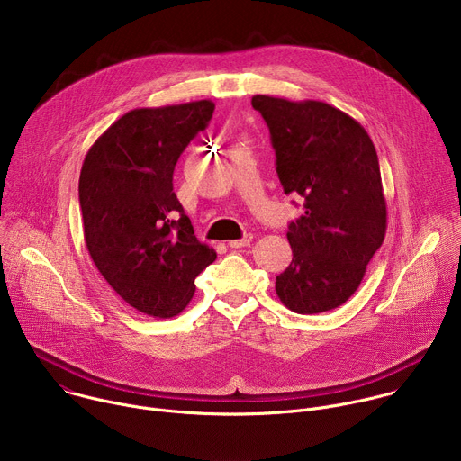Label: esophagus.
<instances>
[{
    "label": "esophagus",
    "mask_w": 461,
    "mask_h": 461,
    "mask_svg": "<svg viewBox=\"0 0 461 461\" xmlns=\"http://www.w3.org/2000/svg\"><path fill=\"white\" fill-rule=\"evenodd\" d=\"M253 240V235L251 233H244L242 239H237V240H230V248H244V246H249V242Z\"/></svg>",
    "instance_id": "obj_1"
}]
</instances>
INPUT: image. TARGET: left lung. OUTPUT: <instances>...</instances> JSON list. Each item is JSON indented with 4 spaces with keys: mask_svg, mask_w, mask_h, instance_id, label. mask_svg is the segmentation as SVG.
<instances>
[{
    "mask_svg": "<svg viewBox=\"0 0 461 461\" xmlns=\"http://www.w3.org/2000/svg\"><path fill=\"white\" fill-rule=\"evenodd\" d=\"M251 105L270 129L285 193L304 201L288 226L294 258L276 292L295 313L334 310L359 288L384 239L375 148L359 122L324 102L257 95Z\"/></svg>",
    "mask_w": 461,
    "mask_h": 461,
    "instance_id": "8db88e82",
    "label": "left lung"
}]
</instances>
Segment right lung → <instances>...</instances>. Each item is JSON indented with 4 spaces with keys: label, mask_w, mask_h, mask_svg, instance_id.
<instances>
[{
    "label": "right lung",
    "mask_w": 461,
    "mask_h": 461,
    "mask_svg": "<svg viewBox=\"0 0 461 461\" xmlns=\"http://www.w3.org/2000/svg\"><path fill=\"white\" fill-rule=\"evenodd\" d=\"M210 100L133 109L91 146L80 173L84 237L98 272L129 304L175 317L217 258L194 237L173 191L187 144L213 116Z\"/></svg>",
    "instance_id": "right-lung-1"
}]
</instances>
